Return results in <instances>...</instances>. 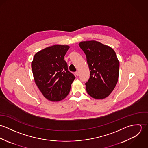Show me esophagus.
Returning a JSON list of instances; mask_svg holds the SVG:
<instances>
[{
    "label": "esophagus",
    "mask_w": 148,
    "mask_h": 148,
    "mask_svg": "<svg viewBox=\"0 0 148 148\" xmlns=\"http://www.w3.org/2000/svg\"><path fill=\"white\" fill-rule=\"evenodd\" d=\"M75 75H76L77 76H78L79 75V71H76V72H75Z\"/></svg>",
    "instance_id": "obj_1"
}]
</instances>
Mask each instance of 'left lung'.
Wrapping results in <instances>:
<instances>
[{
	"label": "left lung",
	"instance_id": "1",
	"mask_svg": "<svg viewBox=\"0 0 148 148\" xmlns=\"http://www.w3.org/2000/svg\"><path fill=\"white\" fill-rule=\"evenodd\" d=\"M86 57L90 77L85 83L87 93L96 99L108 97L117 83L120 64L114 51L92 40L79 44Z\"/></svg>",
	"mask_w": 148,
	"mask_h": 148
}]
</instances>
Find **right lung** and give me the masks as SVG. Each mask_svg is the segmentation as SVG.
Wrapping results in <instances>:
<instances>
[{"label":"right lung","mask_w":148,"mask_h":148,"mask_svg":"<svg viewBox=\"0 0 148 148\" xmlns=\"http://www.w3.org/2000/svg\"><path fill=\"white\" fill-rule=\"evenodd\" d=\"M68 45H55L37 52L31 66L34 78L43 96L52 101H59L69 94L75 79L69 72L64 58Z\"/></svg>","instance_id":"right-lung-1"}]
</instances>
